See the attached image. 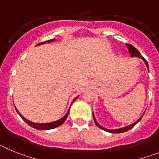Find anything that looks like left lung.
I'll return each instance as SVG.
<instances>
[{
	"mask_svg": "<svg viewBox=\"0 0 159 159\" xmlns=\"http://www.w3.org/2000/svg\"><path fill=\"white\" fill-rule=\"evenodd\" d=\"M126 45H127V48H128V51H129V53L130 54V57H139V58H141L142 60L144 61V63H145V64L147 65V69H148L149 71V67H148V63H147V60H145V59L143 58V57L141 56V54H140V52L139 51H138L137 49L135 48L134 47L133 45H131V44H129V43H126ZM145 113V112H144ZM144 113H143V115H144ZM93 115V118H94V121H95V125H96L97 127H99V128L102 129V130H105V131H107V132H110V133H123V132L125 131H127V130H129L130 129H131L132 127H134V126H135L136 124H137L141 120V119L143 118V115L141 116V117L139 118V119H138L137 121L134 122V123H132V124L130 125H128V126H127V127H122V128H119V129H114V130H110V129H107V128H104V127H102V126H100V125L99 124V123H97L96 119H95V116H94V113L92 114Z\"/></svg>",
	"mask_w": 159,
	"mask_h": 159,
	"instance_id": "1",
	"label": "left lung"
}]
</instances>
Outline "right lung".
<instances>
[{
    "label": "right lung",
    "mask_w": 159,
    "mask_h": 159,
    "mask_svg": "<svg viewBox=\"0 0 159 159\" xmlns=\"http://www.w3.org/2000/svg\"><path fill=\"white\" fill-rule=\"evenodd\" d=\"M54 40H55V39H52V40H47V41L43 42V43H38L37 45H41V44H43V43H50V42H52V41H54ZM78 97L79 96L75 97V99H73L72 102H71V103H73V102H75ZM16 111H17V113L19 114V116L21 117V119H23L25 123H28V124H29L30 127H33V128H35V129H37V130H51V129L60 127V126H61V125H62L63 123L65 122L66 119H67V116H68V113H69L70 108L68 109V111H67V112L66 113V115L64 116V117H62L61 119H58V120H57V121H53V122H51V123H33V122H31L30 120H29V119H25L24 116H22L21 114L18 111L16 108Z\"/></svg>",
    "instance_id": "1"
}]
</instances>
